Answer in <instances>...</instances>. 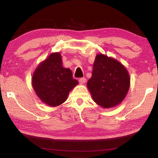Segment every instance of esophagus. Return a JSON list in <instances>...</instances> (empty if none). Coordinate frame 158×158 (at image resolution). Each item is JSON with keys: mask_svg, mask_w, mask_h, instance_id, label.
I'll use <instances>...</instances> for the list:
<instances>
[{"mask_svg": "<svg viewBox=\"0 0 158 158\" xmlns=\"http://www.w3.org/2000/svg\"><path fill=\"white\" fill-rule=\"evenodd\" d=\"M86 82V79H85V78H81L79 79V84H84Z\"/></svg>", "mask_w": 158, "mask_h": 158, "instance_id": "1", "label": "esophagus"}]
</instances>
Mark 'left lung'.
<instances>
[{
    "label": "left lung",
    "instance_id": "1",
    "mask_svg": "<svg viewBox=\"0 0 158 158\" xmlns=\"http://www.w3.org/2000/svg\"><path fill=\"white\" fill-rule=\"evenodd\" d=\"M127 69L119 61L105 54L96 55L88 89L95 103L111 108L122 102L130 89Z\"/></svg>",
    "mask_w": 158,
    "mask_h": 158
}]
</instances>
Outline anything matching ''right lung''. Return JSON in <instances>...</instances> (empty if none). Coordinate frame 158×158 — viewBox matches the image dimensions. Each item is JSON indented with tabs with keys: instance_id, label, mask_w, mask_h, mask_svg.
<instances>
[{
	"instance_id": "right-lung-1",
	"label": "right lung",
	"mask_w": 158,
	"mask_h": 158,
	"mask_svg": "<svg viewBox=\"0 0 158 158\" xmlns=\"http://www.w3.org/2000/svg\"><path fill=\"white\" fill-rule=\"evenodd\" d=\"M78 84L73 73L63 66L59 52L52 53L35 70L32 85L42 102L50 106H57L65 102L69 93Z\"/></svg>"
}]
</instances>
